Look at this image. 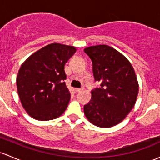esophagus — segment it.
Masks as SVG:
<instances>
[{"label": "esophagus", "mask_w": 160, "mask_h": 160, "mask_svg": "<svg viewBox=\"0 0 160 160\" xmlns=\"http://www.w3.org/2000/svg\"><path fill=\"white\" fill-rule=\"evenodd\" d=\"M83 90V88H76L75 89V91L77 92V93H78V92H80Z\"/></svg>", "instance_id": "obj_1"}]
</instances>
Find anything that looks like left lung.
<instances>
[{
	"mask_svg": "<svg viewBox=\"0 0 160 160\" xmlns=\"http://www.w3.org/2000/svg\"><path fill=\"white\" fill-rule=\"evenodd\" d=\"M93 63L96 81L101 83L91 92V100L83 110L94 126L109 128L127 117L137 101L139 83L135 70L125 56L107 45L86 48Z\"/></svg>",
	"mask_w": 160,
	"mask_h": 160,
	"instance_id": "left-lung-1",
	"label": "left lung"
}]
</instances>
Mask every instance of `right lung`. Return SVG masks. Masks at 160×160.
<instances>
[{
    "mask_svg": "<svg viewBox=\"0 0 160 160\" xmlns=\"http://www.w3.org/2000/svg\"><path fill=\"white\" fill-rule=\"evenodd\" d=\"M73 46L53 43L34 52L21 65L17 88L23 109L32 118L56 119L66 110L70 93L63 80L64 66L75 53Z\"/></svg>",
    "mask_w": 160,
    "mask_h": 160,
    "instance_id": "1",
    "label": "right lung"
}]
</instances>
